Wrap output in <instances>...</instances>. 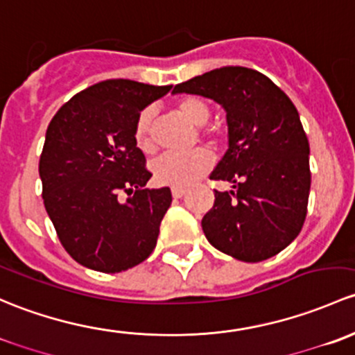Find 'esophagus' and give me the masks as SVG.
<instances>
[{
	"mask_svg": "<svg viewBox=\"0 0 355 355\" xmlns=\"http://www.w3.org/2000/svg\"><path fill=\"white\" fill-rule=\"evenodd\" d=\"M186 195V189L184 188H173V196L174 198H182Z\"/></svg>",
	"mask_w": 355,
	"mask_h": 355,
	"instance_id": "obj_1",
	"label": "esophagus"
}]
</instances>
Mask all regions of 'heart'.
I'll use <instances>...</instances> for the list:
<instances>
[{
	"label": "heart",
	"instance_id": "b5f03b06",
	"mask_svg": "<svg viewBox=\"0 0 355 355\" xmlns=\"http://www.w3.org/2000/svg\"><path fill=\"white\" fill-rule=\"evenodd\" d=\"M178 112L195 126H203L210 118V107L198 97H186L178 102ZM153 121L155 109L147 107L140 112L135 124V141L144 152L153 150ZM207 137H215L214 131H203ZM211 153L207 148H195L188 153H162L152 162V176L157 184L171 188H186L203 176L211 167Z\"/></svg>",
	"mask_w": 355,
	"mask_h": 355
}]
</instances>
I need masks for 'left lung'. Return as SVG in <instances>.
I'll return each instance as SVG.
<instances>
[{
  "instance_id": "left-lung-1",
  "label": "left lung",
  "mask_w": 355,
  "mask_h": 355,
  "mask_svg": "<svg viewBox=\"0 0 355 355\" xmlns=\"http://www.w3.org/2000/svg\"><path fill=\"white\" fill-rule=\"evenodd\" d=\"M220 104L229 148L210 179L227 181L202 220L208 243L239 261L275 257L301 232L311 173L309 144L299 112L268 76L224 67L174 87Z\"/></svg>"
}]
</instances>
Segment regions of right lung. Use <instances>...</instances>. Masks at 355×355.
<instances>
[{"label":"right lung","instance_id":"right-lung-1","mask_svg":"<svg viewBox=\"0 0 355 355\" xmlns=\"http://www.w3.org/2000/svg\"><path fill=\"white\" fill-rule=\"evenodd\" d=\"M173 85L105 80L73 96L51 119L39 176L47 215L80 265L118 273L150 257L173 202L145 188L152 174L135 141L140 112ZM128 195L126 202L119 193Z\"/></svg>","mask_w":355,"mask_h":355}]
</instances>
